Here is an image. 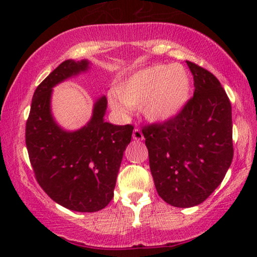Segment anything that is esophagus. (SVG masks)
Returning a JSON list of instances; mask_svg holds the SVG:
<instances>
[{"label": "esophagus", "mask_w": 257, "mask_h": 257, "mask_svg": "<svg viewBox=\"0 0 257 257\" xmlns=\"http://www.w3.org/2000/svg\"><path fill=\"white\" fill-rule=\"evenodd\" d=\"M132 137H133V139L138 140V142H139V140H143V139H144L143 133H142V131H140L139 128H135V130H133Z\"/></svg>", "instance_id": "1"}]
</instances>
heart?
<instances>
[{
	"mask_svg": "<svg viewBox=\"0 0 257 257\" xmlns=\"http://www.w3.org/2000/svg\"><path fill=\"white\" fill-rule=\"evenodd\" d=\"M192 92L189 76L181 65L157 64L140 69L115 87L108 96L115 111L142 106L146 119L165 122L184 110Z\"/></svg>",
	"mask_w": 257,
	"mask_h": 257,
	"instance_id": "b5f03b06",
	"label": "heart"
}]
</instances>
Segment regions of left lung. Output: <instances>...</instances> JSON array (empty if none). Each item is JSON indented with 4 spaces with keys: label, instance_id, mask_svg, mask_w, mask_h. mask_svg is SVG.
Listing matches in <instances>:
<instances>
[{
    "label": "left lung",
    "instance_id": "1",
    "mask_svg": "<svg viewBox=\"0 0 257 257\" xmlns=\"http://www.w3.org/2000/svg\"><path fill=\"white\" fill-rule=\"evenodd\" d=\"M194 93L170 121L143 127L150 168L161 199L188 208L222 182L234 156L231 105L212 72L187 61Z\"/></svg>",
    "mask_w": 257,
    "mask_h": 257
}]
</instances>
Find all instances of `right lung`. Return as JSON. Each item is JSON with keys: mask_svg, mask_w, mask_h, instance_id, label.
Masks as SVG:
<instances>
[{"mask_svg": "<svg viewBox=\"0 0 257 257\" xmlns=\"http://www.w3.org/2000/svg\"><path fill=\"white\" fill-rule=\"evenodd\" d=\"M89 62L71 59L59 64L35 90L26 125V145L35 178L58 205L75 212H98L113 198L122 154L133 126L104 121L107 99L99 98L86 126L65 132L50 113L56 84L85 71Z\"/></svg>", "mask_w": 257, "mask_h": 257, "instance_id": "obj_1", "label": "right lung"}]
</instances>
